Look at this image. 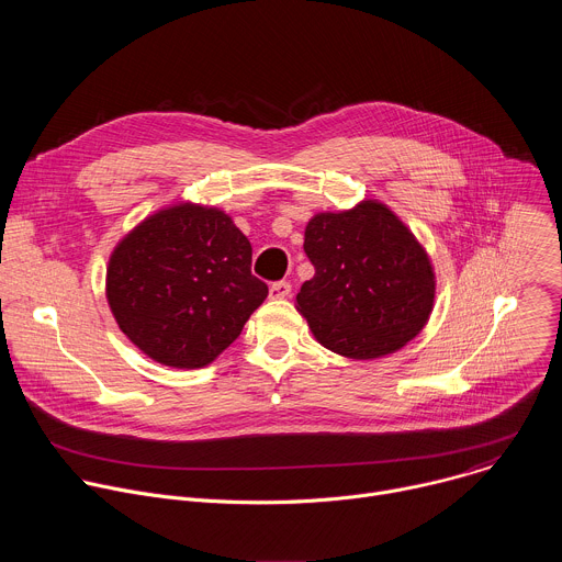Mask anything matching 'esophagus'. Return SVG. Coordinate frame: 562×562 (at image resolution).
<instances>
[{"label": "esophagus", "instance_id": "34e87169", "mask_svg": "<svg viewBox=\"0 0 562 562\" xmlns=\"http://www.w3.org/2000/svg\"><path fill=\"white\" fill-rule=\"evenodd\" d=\"M291 293V284L289 282H273L271 284V289H269V295L273 297V300H282V297H286Z\"/></svg>", "mask_w": 562, "mask_h": 562}]
</instances>
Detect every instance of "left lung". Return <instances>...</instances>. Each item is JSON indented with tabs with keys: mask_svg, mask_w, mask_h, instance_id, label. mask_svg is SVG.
Segmentation results:
<instances>
[{
	"mask_svg": "<svg viewBox=\"0 0 562 562\" xmlns=\"http://www.w3.org/2000/svg\"><path fill=\"white\" fill-rule=\"evenodd\" d=\"M304 254L315 276L302 284L295 308L329 351L373 360L425 329L436 297L434 265L386 204L362 200L315 213L304 228Z\"/></svg>",
	"mask_w": 562,
	"mask_h": 562,
	"instance_id": "1",
	"label": "left lung"
}]
</instances>
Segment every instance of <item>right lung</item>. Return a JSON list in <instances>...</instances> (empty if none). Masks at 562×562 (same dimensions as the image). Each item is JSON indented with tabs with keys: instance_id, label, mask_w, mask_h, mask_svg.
Returning <instances> with one entry per match:
<instances>
[{
	"instance_id": "obj_1",
	"label": "right lung",
	"mask_w": 562,
	"mask_h": 562,
	"mask_svg": "<svg viewBox=\"0 0 562 562\" xmlns=\"http://www.w3.org/2000/svg\"><path fill=\"white\" fill-rule=\"evenodd\" d=\"M269 286L251 276V243L217 206L178 202L144 217L113 249L106 300L122 334L173 369L211 364Z\"/></svg>"
}]
</instances>
